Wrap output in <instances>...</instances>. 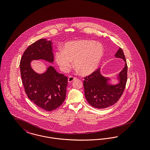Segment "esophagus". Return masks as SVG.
<instances>
[{"label":"esophagus","instance_id":"1","mask_svg":"<svg viewBox=\"0 0 150 150\" xmlns=\"http://www.w3.org/2000/svg\"><path fill=\"white\" fill-rule=\"evenodd\" d=\"M76 79V77H74V76H69V79H68V81H69V83H71V82H72L73 80H75Z\"/></svg>","mask_w":150,"mask_h":150}]
</instances>
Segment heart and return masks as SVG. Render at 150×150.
Returning <instances> with one entry per match:
<instances>
[{
    "label": "heart",
    "mask_w": 150,
    "mask_h": 150,
    "mask_svg": "<svg viewBox=\"0 0 150 150\" xmlns=\"http://www.w3.org/2000/svg\"><path fill=\"white\" fill-rule=\"evenodd\" d=\"M103 48L100 44L89 40H79L66 43L63 50L55 53L57 64L61 70L68 71L71 67L72 61L83 75L94 71L103 56Z\"/></svg>",
    "instance_id": "heart-1"
}]
</instances>
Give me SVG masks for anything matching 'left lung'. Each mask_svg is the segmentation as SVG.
<instances>
[{
  "label": "left lung",
  "instance_id": "obj_1",
  "mask_svg": "<svg viewBox=\"0 0 150 150\" xmlns=\"http://www.w3.org/2000/svg\"><path fill=\"white\" fill-rule=\"evenodd\" d=\"M115 57L122 59L125 61V66L119 73L117 79L119 83L116 85H111L107 83L110 79L103 76L100 69L86 76L83 81L86 100L93 107L105 108L112 106L121 97L127 81L128 66L124 52L119 48Z\"/></svg>",
  "mask_w": 150,
  "mask_h": 150
}]
</instances>
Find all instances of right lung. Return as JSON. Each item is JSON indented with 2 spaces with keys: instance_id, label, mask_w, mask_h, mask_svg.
<instances>
[{
  "instance_id": "obj_1",
  "label": "right lung",
  "mask_w": 150,
  "mask_h": 150,
  "mask_svg": "<svg viewBox=\"0 0 150 150\" xmlns=\"http://www.w3.org/2000/svg\"><path fill=\"white\" fill-rule=\"evenodd\" d=\"M52 43L45 39L33 43L24 52L20 61L22 84L29 100L44 110L57 109L64 102L66 94L67 78L49 66L44 73L39 74L31 67L33 60L44 59L52 63L54 55Z\"/></svg>"
}]
</instances>
